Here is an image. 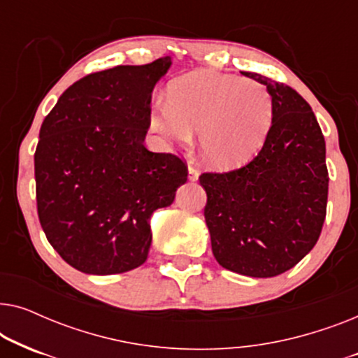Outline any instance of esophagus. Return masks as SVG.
<instances>
[{
  "label": "esophagus",
  "mask_w": 358,
  "mask_h": 358,
  "mask_svg": "<svg viewBox=\"0 0 358 358\" xmlns=\"http://www.w3.org/2000/svg\"><path fill=\"white\" fill-rule=\"evenodd\" d=\"M199 176H200V171L195 168L194 164H189V179L190 180H197Z\"/></svg>",
  "instance_id": "1"
}]
</instances>
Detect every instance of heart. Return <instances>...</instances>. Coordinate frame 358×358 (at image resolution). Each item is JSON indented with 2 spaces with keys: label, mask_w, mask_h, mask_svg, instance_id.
<instances>
[{
  "label": "heart",
  "mask_w": 358,
  "mask_h": 358,
  "mask_svg": "<svg viewBox=\"0 0 358 358\" xmlns=\"http://www.w3.org/2000/svg\"><path fill=\"white\" fill-rule=\"evenodd\" d=\"M273 120V99L262 83L202 71L176 81L151 109L150 129L168 143L185 145L199 130L200 150L213 168L238 169L262 150Z\"/></svg>",
  "instance_id": "obj_1"
}]
</instances>
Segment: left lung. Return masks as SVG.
Returning <instances> with one entry per match:
<instances>
[{
	"mask_svg": "<svg viewBox=\"0 0 358 358\" xmlns=\"http://www.w3.org/2000/svg\"><path fill=\"white\" fill-rule=\"evenodd\" d=\"M273 120L256 158L228 173H203V208L218 264L248 277H275L315 248L326 218V141L311 107L293 87L257 73Z\"/></svg>",
	"mask_w": 358,
	"mask_h": 358,
	"instance_id": "obj_1",
	"label": "left lung"
}]
</instances>
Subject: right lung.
Wrapping results in <instances>:
<instances>
[{
	"mask_svg": "<svg viewBox=\"0 0 358 358\" xmlns=\"http://www.w3.org/2000/svg\"><path fill=\"white\" fill-rule=\"evenodd\" d=\"M169 66L163 57L91 73L42 122L34 155L38 222L78 271L110 275L141 266L151 215L187 180L184 159L143 145L151 92Z\"/></svg>",
	"mask_w": 358,
	"mask_h": 358,
	"instance_id": "add662e5",
	"label": "right lung"
}]
</instances>
